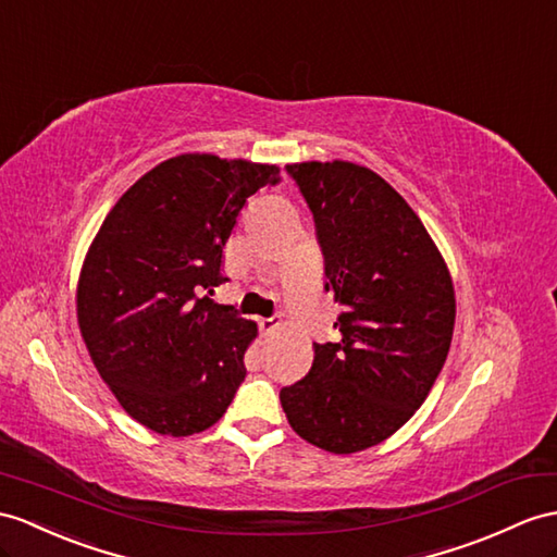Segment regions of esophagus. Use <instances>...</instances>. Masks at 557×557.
<instances>
[{
  "label": "esophagus",
  "mask_w": 557,
  "mask_h": 557,
  "mask_svg": "<svg viewBox=\"0 0 557 557\" xmlns=\"http://www.w3.org/2000/svg\"><path fill=\"white\" fill-rule=\"evenodd\" d=\"M257 325H260V331L264 333V335H269V333H274L278 325H281V321H278V317H269V319H260L257 321Z\"/></svg>",
  "instance_id": "obj_1"
}]
</instances>
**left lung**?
<instances>
[{
  "mask_svg": "<svg viewBox=\"0 0 557 557\" xmlns=\"http://www.w3.org/2000/svg\"><path fill=\"white\" fill-rule=\"evenodd\" d=\"M314 214L325 290L343 305L337 343H314L309 373L281 389L290 428L331 454L385 442L435 385L456 297L442 255L395 188L355 162L286 168Z\"/></svg>",
  "mask_w": 557,
  "mask_h": 557,
  "instance_id": "obj_1",
  "label": "left lung"
}]
</instances>
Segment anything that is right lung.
Instances as JSON below:
<instances>
[{"label": "right lung", "mask_w": 557, "mask_h": 557, "mask_svg": "<svg viewBox=\"0 0 557 557\" xmlns=\"http://www.w3.org/2000/svg\"><path fill=\"white\" fill-rule=\"evenodd\" d=\"M276 165L184 153L160 162L108 212L77 281L89 357L137 423L158 435L208 430L246 377L257 323L216 305L222 257Z\"/></svg>", "instance_id": "right-lung-1"}]
</instances>
